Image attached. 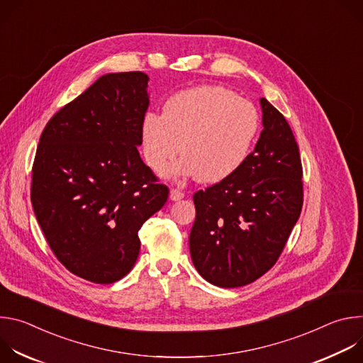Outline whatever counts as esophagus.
Instances as JSON below:
<instances>
[{
    "label": "esophagus",
    "mask_w": 363,
    "mask_h": 363,
    "mask_svg": "<svg viewBox=\"0 0 363 363\" xmlns=\"http://www.w3.org/2000/svg\"><path fill=\"white\" fill-rule=\"evenodd\" d=\"M184 196H185V194H184L182 191L177 189V188L171 189V192H169V198H171L172 201H179V199H182Z\"/></svg>",
    "instance_id": "34e87169"
}]
</instances>
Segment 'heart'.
<instances>
[{
	"instance_id": "heart-1",
	"label": "heart",
	"mask_w": 363,
	"mask_h": 363,
	"mask_svg": "<svg viewBox=\"0 0 363 363\" xmlns=\"http://www.w3.org/2000/svg\"><path fill=\"white\" fill-rule=\"evenodd\" d=\"M260 126L251 101L221 86H199L171 96L162 115L149 112L140 122L143 160L162 172L179 150L184 158L171 174L216 184L245 162Z\"/></svg>"
}]
</instances>
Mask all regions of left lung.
Returning <instances> with one entry per match:
<instances>
[{
	"label": "left lung",
	"mask_w": 363,
	"mask_h": 363,
	"mask_svg": "<svg viewBox=\"0 0 363 363\" xmlns=\"http://www.w3.org/2000/svg\"><path fill=\"white\" fill-rule=\"evenodd\" d=\"M260 139L240 169L194 194L189 252L196 272L214 286L241 287L279 260L303 206V168L286 118L260 99Z\"/></svg>",
	"instance_id": "1"
}]
</instances>
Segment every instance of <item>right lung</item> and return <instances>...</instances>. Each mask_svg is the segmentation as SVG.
Masks as SVG:
<instances>
[{
  "label": "right lung",
  "mask_w": 363,
  "mask_h": 363,
  "mask_svg": "<svg viewBox=\"0 0 363 363\" xmlns=\"http://www.w3.org/2000/svg\"><path fill=\"white\" fill-rule=\"evenodd\" d=\"M147 80L142 72L99 77L48 121L37 146L35 218L57 260L91 283L132 270L138 233L169 195L138 150Z\"/></svg>",
  "instance_id": "right-lung-1"
}]
</instances>
